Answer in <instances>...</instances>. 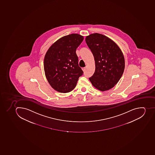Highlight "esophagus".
Listing matches in <instances>:
<instances>
[{
    "label": "esophagus",
    "instance_id": "obj_1",
    "mask_svg": "<svg viewBox=\"0 0 155 155\" xmlns=\"http://www.w3.org/2000/svg\"><path fill=\"white\" fill-rule=\"evenodd\" d=\"M82 69L83 71H86V68H85V67H84V68H82Z\"/></svg>",
    "mask_w": 155,
    "mask_h": 155
}]
</instances>
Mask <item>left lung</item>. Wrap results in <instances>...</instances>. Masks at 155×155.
Listing matches in <instances>:
<instances>
[{"instance_id":"left-lung-1","label":"left lung","mask_w":155,"mask_h":155,"mask_svg":"<svg viewBox=\"0 0 155 155\" xmlns=\"http://www.w3.org/2000/svg\"><path fill=\"white\" fill-rule=\"evenodd\" d=\"M86 41L95 63V70L89 78L90 81L95 87L103 91L113 88L124 71L125 60L121 50L111 39L100 34L87 36Z\"/></svg>"}]
</instances>
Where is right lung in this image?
<instances>
[{"instance_id": "right-lung-1", "label": "right lung", "mask_w": 155, "mask_h": 155, "mask_svg": "<svg viewBox=\"0 0 155 155\" xmlns=\"http://www.w3.org/2000/svg\"><path fill=\"white\" fill-rule=\"evenodd\" d=\"M83 36L71 34L53 44L45 55L44 69L46 79L54 90L62 93L75 88L83 71L78 64L76 50Z\"/></svg>"}]
</instances>
